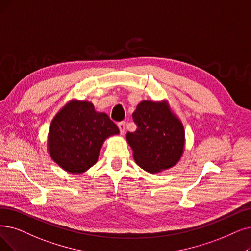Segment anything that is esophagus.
Instances as JSON below:
<instances>
[{
  "instance_id": "obj_1",
  "label": "esophagus",
  "mask_w": 251,
  "mask_h": 251,
  "mask_svg": "<svg viewBox=\"0 0 251 251\" xmlns=\"http://www.w3.org/2000/svg\"><path fill=\"white\" fill-rule=\"evenodd\" d=\"M117 126H118V128H119V131H120V134L124 135L125 131H126V123L125 122H120V123L117 124Z\"/></svg>"
}]
</instances>
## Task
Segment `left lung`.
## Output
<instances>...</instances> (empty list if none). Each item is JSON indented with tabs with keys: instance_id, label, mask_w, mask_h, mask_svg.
<instances>
[{
	"instance_id": "1",
	"label": "left lung",
	"mask_w": 251,
	"mask_h": 251,
	"mask_svg": "<svg viewBox=\"0 0 251 251\" xmlns=\"http://www.w3.org/2000/svg\"><path fill=\"white\" fill-rule=\"evenodd\" d=\"M133 119L137 129L126 134V141L136 164L151 174L175 166L183 153L185 133L168 103L142 101Z\"/></svg>"
}]
</instances>
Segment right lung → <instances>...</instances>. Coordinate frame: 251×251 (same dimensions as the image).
I'll return each instance as SVG.
<instances>
[{
  "mask_svg": "<svg viewBox=\"0 0 251 251\" xmlns=\"http://www.w3.org/2000/svg\"><path fill=\"white\" fill-rule=\"evenodd\" d=\"M118 134L106 113L97 112L91 102L72 100L50 124L47 149L65 171L80 174L97 163L105 140Z\"/></svg>",
  "mask_w": 251,
  "mask_h": 251,
  "instance_id": "1",
  "label": "right lung"
}]
</instances>
